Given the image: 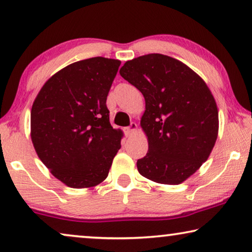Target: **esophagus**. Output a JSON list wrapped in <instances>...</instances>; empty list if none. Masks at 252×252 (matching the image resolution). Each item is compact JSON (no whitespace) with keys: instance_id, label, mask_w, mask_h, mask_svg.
<instances>
[{"instance_id":"1","label":"esophagus","mask_w":252,"mask_h":252,"mask_svg":"<svg viewBox=\"0 0 252 252\" xmlns=\"http://www.w3.org/2000/svg\"><path fill=\"white\" fill-rule=\"evenodd\" d=\"M136 129H137V125L135 123H132L130 124V125L128 126V127H126L125 128V133H126V136H128V137H130L133 135L134 133L136 132Z\"/></svg>"}]
</instances>
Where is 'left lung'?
<instances>
[{
    "instance_id": "obj_1",
    "label": "left lung",
    "mask_w": 252,
    "mask_h": 252,
    "mask_svg": "<svg viewBox=\"0 0 252 252\" xmlns=\"http://www.w3.org/2000/svg\"><path fill=\"white\" fill-rule=\"evenodd\" d=\"M119 73L146 99L140 125L149 149L137 171L157 184H182L206 161L218 137L211 91L190 67L161 54L127 61Z\"/></svg>"
}]
</instances>
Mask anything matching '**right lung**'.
Wrapping results in <instances>:
<instances>
[{"label":"right lung","mask_w":252,"mask_h":252,"mask_svg":"<svg viewBox=\"0 0 252 252\" xmlns=\"http://www.w3.org/2000/svg\"><path fill=\"white\" fill-rule=\"evenodd\" d=\"M122 62L93 57L46 81L31 110V139L50 173L71 188H92L108 177L122 129L110 124L106 97Z\"/></svg>","instance_id":"1"}]
</instances>
